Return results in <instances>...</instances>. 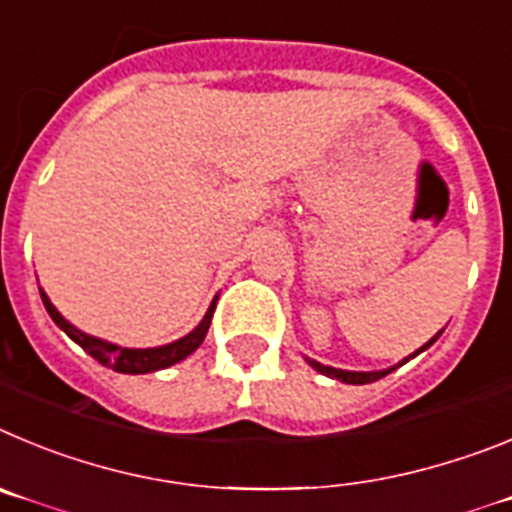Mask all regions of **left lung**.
<instances>
[{
	"mask_svg": "<svg viewBox=\"0 0 512 512\" xmlns=\"http://www.w3.org/2000/svg\"><path fill=\"white\" fill-rule=\"evenodd\" d=\"M441 331H444V329H441ZM441 331H439V334H436V336H431V339H428V342L423 344L421 349H416V352H413V354H408V357H405L403 362H398V365H395V367L405 365V362H408V359H413V357H416V354H421L423 349H428V347H431V344H434L436 339H439V336H441ZM306 362H308V365L313 367V370H316V372H321V375L331 377V380L347 382V385H367V382H375V380H380V377L390 375V372L395 370V367H388V370H370V372H359V370H339V367L321 365V362H316V359H311V357H306Z\"/></svg>",
	"mask_w": 512,
	"mask_h": 512,
	"instance_id": "1",
	"label": "left lung"
}]
</instances>
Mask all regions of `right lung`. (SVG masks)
I'll use <instances>...</instances> for the list:
<instances>
[{"mask_svg":"<svg viewBox=\"0 0 512 512\" xmlns=\"http://www.w3.org/2000/svg\"><path fill=\"white\" fill-rule=\"evenodd\" d=\"M40 298H43L45 311L50 313V319L55 321V326L66 331L73 342L84 349V352H89L96 362H101L104 367H112L114 372H122V375H147V372H158L170 365H176V362H181V359H186L188 354H193L201 347V342L206 339V331H209L211 326V316H214L216 298L219 296H214L209 311L204 313V319L199 321L196 329L188 331L186 336H181V339H176V342L163 344V347H145V349L119 347V344L107 342V339L86 334V331L76 329V326H73L71 321H68L66 316H63L53 303H50L48 293H45L43 288H40Z\"/></svg>","mask_w":512,"mask_h":512,"instance_id":"add662e5","label":"right lung"}]
</instances>
